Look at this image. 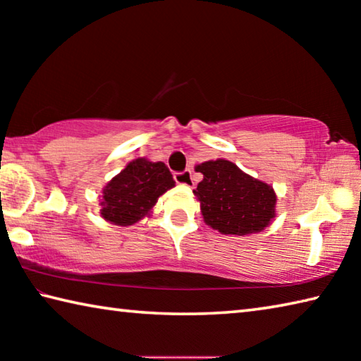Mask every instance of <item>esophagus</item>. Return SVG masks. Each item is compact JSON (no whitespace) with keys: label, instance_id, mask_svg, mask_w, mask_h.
<instances>
[{"label":"esophagus","instance_id":"esophagus-1","mask_svg":"<svg viewBox=\"0 0 361 361\" xmlns=\"http://www.w3.org/2000/svg\"><path fill=\"white\" fill-rule=\"evenodd\" d=\"M175 181L178 185H185V186H191L192 185V173L191 170H185V172H175L173 173Z\"/></svg>","mask_w":361,"mask_h":361}]
</instances>
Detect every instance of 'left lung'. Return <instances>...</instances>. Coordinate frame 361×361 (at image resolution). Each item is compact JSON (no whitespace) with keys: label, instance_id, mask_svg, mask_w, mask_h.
Segmentation results:
<instances>
[{"label":"left lung","instance_id":"obj_1","mask_svg":"<svg viewBox=\"0 0 361 361\" xmlns=\"http://www.w3.org/2000/svg\"><path fill=\"white\" fill-rule=\"evenodd\" d=\"M204 175L194 194L204 221L221 234L261 232L276 218L277 195L267 183L253 178L226 159L195 167Z\"/></svg>","mask_w":361,"mask_h":361}]
</instances>
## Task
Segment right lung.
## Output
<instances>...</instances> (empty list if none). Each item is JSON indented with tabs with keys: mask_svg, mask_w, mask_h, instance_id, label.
Returning <instances> with one entry per match:
<instances>
[{
	"mask_svg": "<svg viewBox=\"0 0 361 361\" xmlns=\"http://www.w3.org/2000/svg\"><path fill=\"white\" fill-rule=\"evenodd\" d=\"M173 186V176L166 164L138 157L108 181L100 215L113 224L130 226L148 216L157 199Z\"/></svg>",
	"mask_w": 361,
	"mask_h": 361,
	"instance_id": "right-lung-1",
	"label": "right lung"
}]
</instances>
